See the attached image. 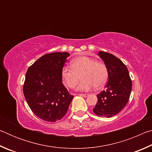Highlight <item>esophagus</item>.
<instances>
[{
	"label": "esophagus",
	"instance_id": "esophagus-1",
	"mask_svg": "<svg viewBox=\"0 0 152 152\" xmlns=\"http://www.w3.org/2000/svg\"><path fill=\"white\" fill-rule=\"evenodd\" d=\"M79 95H80V96H83V97H84V98L88 96V94H80Z\"/></svg>",
	"mask_w": 152,
	"mask_h": 152
}]
</instances>
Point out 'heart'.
<instances>
[{"label": "heart", "mask_w": 152, "mask_h": 152, "mask_svg": "<svg viewBox=\"0 0 152 152\" xmlns=\"http://www.w3.org/2000/svg\"><path fill=\"white\" fill-rule=\"evenodd\" d=\"M61 75L64 83L70 88L76 86L81 76L83 80L76 89L86 92L94 86L100 88L103 86L108 78V71L103 63L86 56H80L72 60L71 68L64 67Z\"/></svg>", "instance_id": "obj_1"}]
</instances>
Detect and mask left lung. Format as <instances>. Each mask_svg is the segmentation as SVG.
<instances>
[{"instance_id": "left-lung-1", "label": "left lung", "mask_w": 152, "mask_h": 152, "mask_svg": "<svg viewBox=\"0 0 152 152\" xmlns=\"http://www.w3.org/2000/svg\"><path fill=\"white\" fill-rule=\"evenodd\" d=\"M98 56L103 60L108 71L109 81L101 93L93 111L98 116L112 117L123 109L129 99L132 82L124 64L116 56L99 51Z\"/></svg>"}]
</instances>
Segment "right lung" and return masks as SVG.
<instances>
[{
  "label": "right lung",
  "mask_w": 152,
  "mask_h": 152,
  "mask_svg": "<svg viewBox=\"0 0 152 152\" xmlns=\"http://www.w3.org/2000/svg\"><path fill=\"white\" fill-rule=\"evenodd\" d=\"M69 56L68 52L45 54L33 63L25 74V100L36 116L45 121L60 120L74 97L64 86L61 75Z\"/></svg>",
  "instance_id": "1"
}]
</instances>
